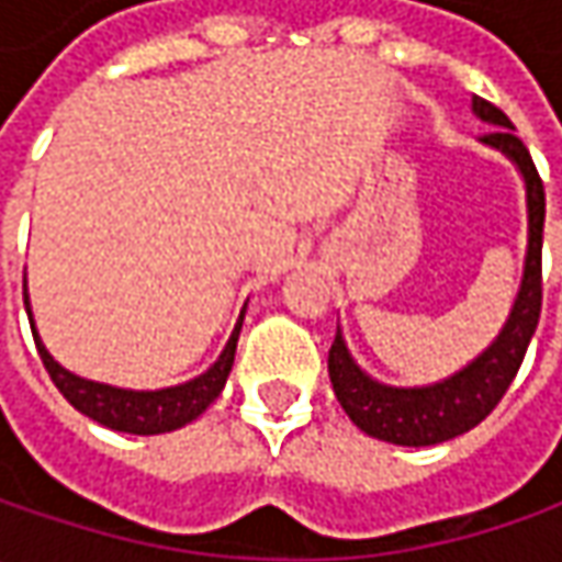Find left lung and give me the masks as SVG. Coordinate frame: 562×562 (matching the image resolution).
Returning a JSON list of instances; mask_svg holds the SVG:
<instances>
[{
	"instance_id": "1",
	"label": "left lung",
	"mask_w": 562,
	"mask_h": 562,
	"mask_svg": "<svg viewBox=\"0 0 562 562\" xmlns=\"http://www.w3.org/2000/svg\"><path fill=\"white\" fill-rule=\"evenodd\" d=\"M475 115L494 131H487L485 143L504 149L519 165L526 178L529 196V252H526V274L522 288L513 303L507 325L501 337L487 347L482 357L463 372L447 378L431 387H387L378 384L350 359L344 337L335 335L328 350V375L344 413L357 428L378 441L403 443V447H428L463 435L479 422L491 416V409L504 400L513 378L519 372L531 335L541 318V240H544V184L531 162L526 143L513 134V121L487 99H472Z\"/></svg>"
}]
</instances>
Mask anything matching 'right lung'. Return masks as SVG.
I'll use <instances>...</instances> for the list:
<instances>
[{
	"instance_id": "add662e5",
	"label": "right lung",
	"mask_w": 562,
	"mask_h": 562,
	"mask_svg": "<svg viewBox=\"0 0 562 562\" xmlns=\"http://www.w3.org/2000/svg\"><path fill=\"white\" fill-rule=\"evenodd\" d=\"M24 310L31 313L27 293H24ZM240 325H244V315H240V322H237V328H234L227 347L222 350L218 362L209 372L187 381V384H178V387H165V391H121V387H112V384H97V381L71 375L46 353V347L40 344L33 325L31 331L53 384L77 413L90 416L105 428L127 431V435H162V431H175V428L196 419L200 413H205V406L222 394L227 372L234 366V353H237Z\"/></svg>"
}]
</instances>
